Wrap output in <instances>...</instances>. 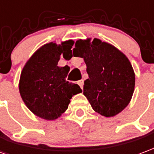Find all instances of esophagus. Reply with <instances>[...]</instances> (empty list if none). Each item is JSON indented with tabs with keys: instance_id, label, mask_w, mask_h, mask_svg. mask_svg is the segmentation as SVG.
<instances>
[{
	"instance_id": "esophagus-1",
	"label": "esophagus",
	"mask_w": 154,
	"mask_h": 154,
	"mask_svg": "<svg viewBox=\"0 0 154 154\" xmlns=\"http://www.w3.org/2000/svg\"><path fill=\"white\" fill-rule=\"evenodd\" d=\"M77 84H78V85L80 86L81 88L82 89L83 88V84H84V81H83V80H79V81H78V82H77Z\"/></svg>"
}]
</instances>
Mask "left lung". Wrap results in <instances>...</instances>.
Returning <instances> with one entry per match:
<instances>
[{"label": "left lung", "instance_id": "8db88e82", "mask_svg": "<svg viewBox=\"0 0 154 154\" xmlns=\"http://www.w3.org/2000/svg\"><path fill=\"white\" fill-rule=\"evenodd\" d=\"M73 56L84 59L89 78L83 94L94 111L106 118L122 112L131 100L135 72L123 53L109 43L94 38L78 40Z\"/></svg>", "mask_w": 154, "mask_h": 154}]
</instances>
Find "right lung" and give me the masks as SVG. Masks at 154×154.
Listing matches in <instances>:
<instances>
[{
    "instance_id": "add662e5",
    "label": "right lung",
    "mask_w": 154,
    "mask_h": 154,
    "mask_svg": "<svg viewBox=\"0 0 154 154\" xmlns=\"http://www.w3.org/2000/svg\"><path fill=\"white\" fill-rule=\"evenodd\" d=\"M73 41L61 45L49 43L36 51L25 64L20 76L19 92L34 114L54 120L68 109L72 95L82 91L77 84L66 81L69 67H60L61 54L71 52Z\"/></svg>"
}]
</instances>
